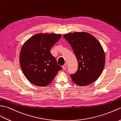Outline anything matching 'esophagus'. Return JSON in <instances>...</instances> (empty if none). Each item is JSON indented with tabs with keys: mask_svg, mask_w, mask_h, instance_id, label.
I'll return each mask as SVG.
<instances>
[{
	"mask_svg": "<svg viewBox=\"0 0 121 121\" xmlns=\"http://www.w3.org/2000/svg\"><path fill=\"white\" fill-rule=\"evenodd\" d=\"M67 64H65L64 65L62 66V68L64 70H66L67 68Z\"/></svg>",
	"mask_w": 121,
	"mask_h": 121,
	"instance_id": "esophagus-1",
	"label": "esophagus"
}]
</instances>
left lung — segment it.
<instances>
[{
  "instance_id": "left-lung-1",
  "label": "left lung",
  "mask_w": 121,
  "mask_h": 121,
  "mask_svg": "<svg viewBox=\"0 0 121 121\" xmlns=\"http://www.w3.org/2000/svg\"><path fill=\"white\" fill-rule=\"evenodd\" d=\"M70 44L78 62V69L70 74L72 81L80 86H86L100 77L105 64V54L98 40L86 32L64 35Z\"/></svg>"
}]
</instances>
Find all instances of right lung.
I'll list each match as a JSON object with an SVG mask.
<instances>
[{
	"mask_svg": "<svg viewBox=\"0 0 121 121\" xmlns=\"http://www.w3.org/2000/svg\"><path fill=\"white\" fill-rule=\"evenodd\" d=\"M60 34H38L24 43L20 54L21 68L28 81L38 86L49 84L62 69L50 53Z\"/></svg>",
	"mask_w": 121,
	"mask_h": 121,
	"instance_id": "1",
	"label": "right lung"
}]
</instances>
